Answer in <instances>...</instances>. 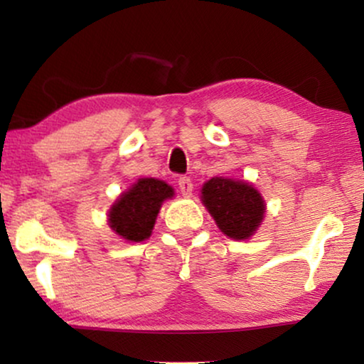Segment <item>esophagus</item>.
Returning <instances> with one entry per match:
<instances>
[{
  "instance_id": "esophagus-1",
  "label": "esophagus",
  "mask_w": 364,
  "mask_h": 364,
  "mask_svg": "<svg viewBox=\"0 0 364 364\" xmlns=\"http://www.w3.org/2000/svg\"><path fill=\"white\" fill-rule=\"evenodd\" d=\"M178 188H181V192L183 196H191L192 191H193V183L188 177H181L178 178Z\"/></svg>"
}]
</instances>
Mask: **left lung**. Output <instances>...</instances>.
Returning a JSON list of instances; mask_svg holds the SVG:
<instances>
[{
    "instance_id": "8db88e82",
    "label": "left lung",
    "mask_w": 364,
    "mask_h": 364,
    "mask_svg": "<svg viewBox=\"0 0 364 364\" xmlns=\"http://www.w3.org/2000/svg\"><path fill=\"white\" fill-rule=\"evenodd\" d=\"M202 203L217 227L233 240H247L260 227L265 200L252 183L213 177L203 183Z\"/></svg>"
}]
</instances>
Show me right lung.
Instances as JSON below:
<instances>
[{
    "label": "right lung",
    "instance_id": "1",
    "mask_svg": "<svg viewBox=\"0 0 364 364\" xmlns=\"http://www.w3.org/2000/svg\"><path fill=\"white\" fill-rule=\"evenodd\" d=\"M173 197V188L159 178H139L117 198L109 210V227L127 242L151 237L164 200Z\"/></svg>",
    "mask_w": 364,
    "mask_h": 364
}]
</instances>
